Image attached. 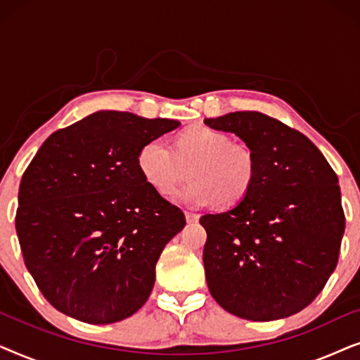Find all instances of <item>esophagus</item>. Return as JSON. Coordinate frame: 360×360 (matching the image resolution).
<instances>
[{
  "instance_id": "1",
  "label": "esophagus",
  "mask_w": 360,
  "mask_h": 360,
  "mask_svg": "<svg viewBox=\"0 0 360 360\" xmlns=\"http://www.w3.org/2000/svg\"><path fill=\"white\" fill-rule=\"evenodd\" d=\"M185 218H186V223H196L200 216L196 213H191V211H185Z\"/></svg>"
}]
</instances>
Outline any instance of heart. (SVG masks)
Instances as JSON below:
<instances>
[{
  "mask_svg": "<svg viewBox=\"0 0 360 360\" xmlns=\"http://www.w3.org/2000/svg\"><path fill=\"white\" fill-rule=\"evenodd\" d=\"M137 167L144 180L162 196H169L186 180L191 181L175 200L188 206L236 205L252 188L257 159L252 147L229 141L224 132L208 126H191L175 139L174 149L162 137L141 147Z\"/></svg>",
  "mask_w": 360,
  "mask_h": 360,
  "instance_id": "obj_1",
  "label": "heart"
}]
</instances>
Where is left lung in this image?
Returning a JSON list of instances; mask_svg holds the SVG:
<instances>
[{
  "instance_id": "1",
  "label": "left lung",
  "mask_w": 360,
  "mask_h": 360,
  "mask_svg": "<svg viewBox=\"0 0 360 360\" xmlns=\"http://www.w3.org/2000/svg\"><path fill=\"white\" fill-rule=\"evenodd\" d=\"M205 124L233 132L257 159L249 193L200 218L210 293L250 321L292 316L336 269L346 228L338 175L307 136L262 112H228Z\"/></svg>"
}]
</instances>
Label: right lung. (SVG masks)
Listing matches in <instances>:
<instances>
[{
	"mask_svg": "<svg viewBox=\"0 0 360 360\" xmlns=\"http://www.w3.org/2000/svg\"><path fill=\"white\" fill-rule=\"evenodd\" d=\"M179 126L96 111L34 155L19 185L16 233L29 274L58 311L110 324L147 302L157 260L186 221L144 180L137 154Z\"/></svg>",
	"mask_w": 360,
	"mask_h": 360,
	"instance_id": "right-lung-1",
	"label": "right lung"
}]
</instances>
